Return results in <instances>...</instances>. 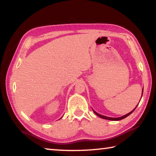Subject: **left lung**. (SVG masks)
Instances as JSON below:
<instances>
[{"label":"left lung","mask_w":156,"mask_h":156,"mask_svg":"<svg viewBox=\"0 0 156 156\" xmlns=\"http://www.w3.org/2000/svg\"><path fill=\"white\" fill-rule=\"evenodd\" d=\"M142 93H143V89H142ZM141 98H142V97H141ZM137 106H138V105H137ZM136 108H135V109H134L133 111H132V112H129V113H127V114H126L125 115H123V116H122V117H120V118H110V117H107V116H105V115H100V114H99V113H98L97 112H95V111H94V112L95 113V114H96L98 116H99V117H100V118H103V119L110 120H122V119H124V118H125L126 117H127L128 115H130L131 113L132 112H133L134 110L136 109Z\"/></svg>","instance_id":"left-lung-1"}]
</instances>
